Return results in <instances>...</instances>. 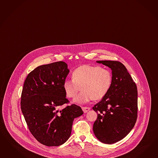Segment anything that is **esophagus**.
I'll list each match as a JSON object with an SVG mask.
<instances>
[{"label":"esophagus","instance_id":"34e87169","mask_svg":"<svg viewBox=\"0 0 158 158\" xmlns=\"http://www.w3.org/2000/svg\"><path fill=\"white\" fill-rule=\"evenodd\" d=\"M82 110L84 113H87V111H89L90 110V107H82Z\"/></svg>","mask_w":158,"mask_h":158}]
</instances>
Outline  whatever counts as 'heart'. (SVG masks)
<instances>
[{
    "instance_id": "heart-1",
    "label": "heart",
    "mask_w": 158,
    "mask_h": 158,
    "mask_svg": "<svg viewBox=\"0 0 158 158\" xmlns=\"http://www.w3.org/2000/svg\"><path fill=\"white\" fill-rule=\"evenodd\" d=\"M73 79H65L63 83L65 93L73 98L81 87V92L75 97L73 102L83 105L92 99L103 98L111 87L110 72L99 66L83 65L76 68L72 73Z\"/></svg>"
}]
</instances>
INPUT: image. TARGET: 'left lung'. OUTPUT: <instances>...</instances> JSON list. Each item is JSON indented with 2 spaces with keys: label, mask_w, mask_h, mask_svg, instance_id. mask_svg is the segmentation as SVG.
Returning <instances> with one entry per match:
<instances>
[{
  "label": "left lung",
  "mask_w": 158,
  "mask_h": 158,
  "mask_svg": "<svg viewBox=\"0 0 158 158\" xmlns=\"http://www.w3.org/2000/svg\"><path fill=\"white\" fill-rule=\"evenodd\" d=\"M97 63L111 69L112 83L106 95L93 107L98 114L93 131L100 141L111 144L124 139L135 125L137 89L124 64L110 60Z\"/></svg>",
  "instance_id": "8db88e82"
}]
</instances>
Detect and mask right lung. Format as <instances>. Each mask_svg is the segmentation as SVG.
<instances>
[{"label":"right lung","instance_id":"obj_1","mask_svg":"<svg viewBox=\"0 0 158 158\" xmlns=\"http://www.w3.org/2000/svg\"><path fill=\"white\" fill-rule=\"evenodd\" d=\"M69 70L64 61L37 67L26 77L21 107L33 136L43 145L59 146L70 137L73 121L83 114L81 107L69 102L63 83Z\"/></svg>","mask_w":158,"mask_h":158}]
</instances>
